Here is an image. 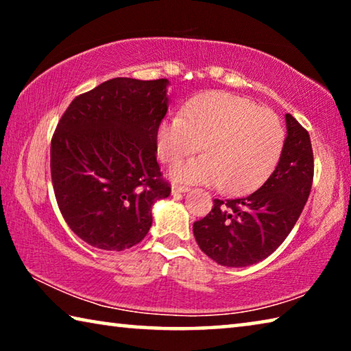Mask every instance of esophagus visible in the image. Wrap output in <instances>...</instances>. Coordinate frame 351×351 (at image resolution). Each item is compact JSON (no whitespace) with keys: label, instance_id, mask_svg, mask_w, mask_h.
<instances>
[{"label":"esophagus","instance_id":"1","mask_svg":"<svg viewBox=\"0 0 351 351\" xmlns=\"http://www.w3.org/2000/svg\"><path fill=\"white\" fill-rule=\"evenodd\" d=\"M187 190H189V187L180 186V184H173V186H171V193H184V192H187Z\"/></svg>","mask_w":351,"mask_h":351}]
</instances>
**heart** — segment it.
I'll return each mask as SVG.
<instances>
[{"label": "heart", "mask_w": 351, "mask_h": 351, "mask_svg": "<svg viewBox=\"0 0 351 351\" xmlns=\"http://www.w3.org/2000/svg\"><path fill=\"white\" fill-rule=\"evenodd\" d=\"M287 133L276 112L223 91L198 94L182 116L165 117L156 134L158 154L167 165L201 147L206 152L175 167V180L221 186L230 195L263 186L280 161Z\"/></svg>", "instance_id": "obj_1"}]
</instances>
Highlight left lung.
Listing matches in <instances>:
<instances>
[{
    "instance_id": "obj_1",
    "label": "left lung",
    "mask_w": 351,
    "mask_h": 351,
    "mask_svg": "<svg viewBox=\"0 0 351 351\" xmlns=\"http://www.w3.org/2000/svg\"><path fill=\"white\" fill-rule=\"evenodd\" d=\"M288 136L276 170L245 198L213 199L212 210L193 223V235L218 265L241 268L265 260L282 245L310 197L314 159L310 134L287 114Z\"/></svg>"
}]
</instances>
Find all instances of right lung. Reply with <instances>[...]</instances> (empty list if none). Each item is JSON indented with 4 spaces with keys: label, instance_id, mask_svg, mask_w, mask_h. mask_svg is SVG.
Instances as JSON below:
<instances>
[{
    "label": "right lung",
    "instance_id": "add662e5",
    "mask_svg": "<svg viewBox=\"0 0 351 351\" xmlns=\"http://www.w3.org/2000/svg\"><path fill=\"white\" fill-rule=\"evenodd\" d=\"M167 85L116 77L77 96L57 123L51 178L58 209L93 247L138 245L150 230L153 203L171 192L156 161Z\"/></svg>",
    "mask_w": 351,
    "mask_h": 351
}]
</instances>
